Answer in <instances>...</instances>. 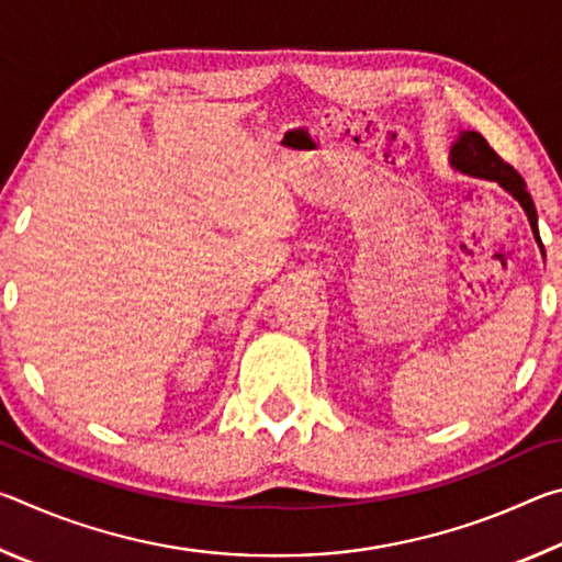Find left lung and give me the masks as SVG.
<instances>
[{"mask_svg": "<svg viewBox=\"0 0 562 562\" xmlns=\"http://www.w3.org/2000/svg\"><path fill=\"white\" fill-rule=\"evenodd\" d=\"M451 166L459 168L461 173H469L475 178H486V180H496L508 193L516 198V201L522 205L526 211L532 235L540 243L538 235V215H536V205H532V198L526 190V180L520 178V173L510 164H506L496 150L488 146V140L475 131H463L461 138L456 140L451 148ZM543 247V245H540Z\"/></svg>", "mask_w": 562, "mask_h": 562, "instance_id": "1", "label": "left lung"}]
</instances>
